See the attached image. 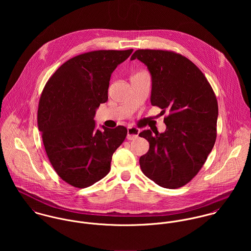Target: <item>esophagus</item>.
Instances as JSON below:
<instances>
[{
  "label": "esophagus",
  "mask_w": 251,
  "mask_h": 251,
  "mask_svg": "<svg viewBox=\"0 0 251 251\" xmlns=\"http://www.w3.org/2000/svg\"><path fill=\"white\" fill-rule=\"evenodd\" d=\"M139 132H140V130L137 127H135V126H128L127 127V136H126V138L128 140H134V139H136L138 137Z\"/></svg>",
  "instance_id": "1"
}]
</instances>
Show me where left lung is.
<instances>
[{
    "instance_id": "obj_1",
    "label": "left lung",
    "mask_w": 251,
    "mask_h": 251,
    "mask_svg": "<svg viewBox=\"0 0 251 251\" xmlns=\"http://www.w3.org/2000/svg\"><path fill=\"white\" fill-rule=\"evenodd\" d=\"M138 59L151 75L152 106L162 109L166 130H144L150 149L139 159L146 177L165 188H179L193 179L216 139L218 105L206 76L190 60L169 50L139 49Z\"/></svg>"
}]
</instances>
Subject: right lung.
Listing matches in <instances>:
<instances>
[{"label": "right lung", "mask_w": 251, "mask_h": 251, "mask_svg": "<svg viewBox=\"0 0 251 251\" xmlns=\"http://www.w3.org/2000/svg\"><path fill=\"white\" fill-rule=\"evenodd\" d=\"M133 49L97 50L75 56L48 79L37 109V126L51 165L74 187L104 178L126 127L96 129V109L108 100L111 73Z\"/></svg>", "instance_id": "obj_1"}]
</instances>
